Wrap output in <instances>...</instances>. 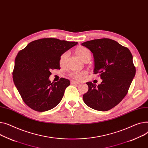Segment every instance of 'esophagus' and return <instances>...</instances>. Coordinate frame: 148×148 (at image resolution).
I'll use <instances>...</instances> for the list:
<instances>
[{"mask_svg":"<svg viewBox=\"0 0 148 148\" xmlns=\"http://www.w3.org/2000/svg\"><path fill=\"white\" fill-rule=\"evenodd\" d=\"M80 83L78 82H75L74 80H71V84H78Z\"/></svg>","mask_w":148,"mask_h":148,"instance_id":"esophagus-1","label":"esophagus"}]
</instances>
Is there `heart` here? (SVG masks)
Masks as SVG:
<instances>
[{"label":"heart","mask_w":148,"mask_h":148,"mask_svg":"<svg viewBox=\"0 0 148 148\" xmlns=\"http://www.w3.org/2000/svg\"><path fill=\"white\" fill-rule=\"evenodd\" d=\"M76 52L77 53V54L78 55H79V56L83 60H84V59L86 58H87V56L91 55L90 51L88 50L87 48L83 47V46L78 47L76 49ZM68 55H69L68 52H65L61 55V56L60 58V60H59V64H60V65L62 66L65 64V61L68 56ZM85 74H86L85 71L79 72V71H71L69 73V75L72 78H74V79L81 80L83 78V75H84Z\"/></svg>","instance_id":"heart-1"}]
</instances>
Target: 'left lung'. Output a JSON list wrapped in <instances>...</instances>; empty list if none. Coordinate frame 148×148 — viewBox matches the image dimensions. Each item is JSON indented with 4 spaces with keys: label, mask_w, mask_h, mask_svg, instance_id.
<instances>
[{
    "label": "left lung",
    "mask_w": 148,
    "mask_h": 148,
    "mask_svg": "<svg viewBox=\"0 0 148 148\" xmlns=\"http://www.w3.org/2000/svg\"><path fill=\"white\" fill-rule=\"evenodd\" d=\"M93 53L94 74L99 73L102 83L87 82L84 103L93 110L106 111L119 104L127 95L136 74L130 50L110 38L87 41L82 44Z\"/></svg>",
    "instance_id": "1"
}]
</instances>
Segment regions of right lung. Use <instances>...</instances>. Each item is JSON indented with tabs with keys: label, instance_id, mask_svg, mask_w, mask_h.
<instances>
[{
	"label": "right lung",
	"instance_id": "obj_1",
	"mask_svg": "<svg viewBox=\"0 0 148 148\" xmlns=\"http://www.w3.org/2000/svg\"><path fill=\"white\" fill-rule=\"evenodd\" d=\"M77 43L44 38L30 42L18 52L13 80L23 101L32 110L46 111L61 102L70 82L61 78L59 82L51 83L49 77L51 70L60 69L61 55Z\"/></svg>",
	"mask_w": 148,
	"mask_h": 148
}]
</instances>
